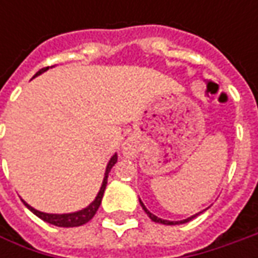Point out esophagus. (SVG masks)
Returning <instances> with one entry per match:
<instances>
[{
  "label": "esophagus",
  "instance_id": "34e87169",
  "mask_svg": "<svg viewBox=\"0 0 258 258\" xmlns=\"http://www.w3.org/2000/svg\"><path fill=\"white\" fill-rule=\"evenodd\" d=\"M124 154H126V155L134 154V146H132V145H129V144L124 145Z\"/></svg>",
  "mask_w": 258,
  "mask_h": 258
}]
</instances>
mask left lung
<instances>
[{
  "instance_id": "left-lung-1",
  "label": "left lung",
  "mask_w": 258,
  "mask_h": 258,
  "mask_svg": "<svg viewBox=\"0 0 258 258\" xmlns=\"http://www.w3.org/2000/svg\"><path fill=\"white\" fill-rule=\"evenodd\" d=\"M139 203H141V205H142V208L145 210V213L148 214V217L152 220V221H155V223H161V224H165V225H176V224H183V223H188V221H191L192 218H195L198 214H195V215H192V217H189V218H186V220H182V221H168V220H162V218H158L156 215H154V214L151 213V211H148L146 210V207L144 205V203L139 200Z\"/></svg>"
}]
</instances>
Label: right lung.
Listing matches in <instances>:
<instances>
[{
    "instance_id": "1",
    "label": "right lung",
    "mask_w": 258,
    "mask_h": 258,
    "mask_svg": "<svg viewBox=\"0 0 258 258\" xmlns=\"http://www.w3.org/2000/svg\"><path fill=\"white\" fill-rule=\"evenodd\" d=\"M48 67H44V69H41L40 72H37L35 76L41 75L43 72H45ZM34 76V77H35ZM117 162V155H113L112 158H110V161H109V164H107V168H106V173H104V179L103 183H102V188H100V191L97 194V197H96V200H94L93 203L90 204L89 207H86L85 210H82V211H77V213H72V214H45L41 213V211H37L34 210L33 207H30L27 203L25 204V207L31 211L33 214H35L38 218H41L43 221L48 224H53V225H57V227H79V225H83V224L89 223L92 218L94 217V214L96 211L99 210V207H100V204H102V198H103V194L104 189H106V183H107V175L110 172V169L113 168V165Z\"/></svg>"
}]
</instances>
